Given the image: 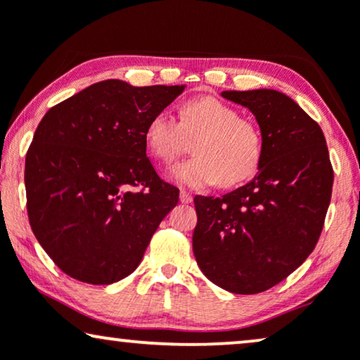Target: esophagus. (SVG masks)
<instances>
[{"label":"esophagus","mask_w":360,"mask_h":360,"mask_svg":"<svg viewBox=\"0 0 360 360\" xmlns=\"http://www.w3.org/2000/svg\"><path fill=\"white\" fill-rule=\"evenodd\" d=\"M180 201H181V203H191V201H193V196H191L190 191L181 190L180 191Z\"/></svg>","instance_id":"1"}]
</instances>
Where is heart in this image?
<instances>
[{
	"instance_id": "obj_1",
	"label": "heart",
	"mask_w": 360,
	"mask_h": 360,
	"mask_svg": "<svg viewBox=\"0 0 360 360\" xmlns=\"http://www.w3.org/2000/svg\"><path fill=\"white\" fill-rule=\"evenodd\" d=\"M193 144V159L175 165L170 179L201 188L218 184L234 186L255 175L262 159V136L254 122L216 96H198L180 108V121L169 111L150 117L146 127L147 149L162 164H172Z\"/></svg>"
}]
</instances>
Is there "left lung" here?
Segmentation results:
<instances>
[{
  "mask_svg": "<svg viewBox=\"0 0 360 360\" xmlns=\"http://www.w3.org/2000/svg\"><path fill=\"white\" fill-rule=\"evenodd\" d=\"M221 96L255 116L262 159L257 175L238 190L195 196L193 254L214 285L254 295L282 282L313 252L334 174L321 127L292 98L267 88Z\"/></svg>",
  "mask_w": 360,
  "mask_h": 360,
  "instance_id": "obj_1",
  "label": "left lung"
}]
</instances>
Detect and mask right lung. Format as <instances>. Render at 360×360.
<instances>
[{"instance_id":"obj_1","label":"right lung","mask_w":360,"mask_h":360,"mask_svg":"<svg viewBox=\"0 0 360 360\" xmlns=\"http://www.w3.org/2000/svg\"><path fill=\"white\" fill-rule=\"evenodd\" d=\"M185 85H90L51 108L26 154L32 233L72 278L110 285L141 264L179 188L146 155V127Z\"/></svg>"}]
</instances>
